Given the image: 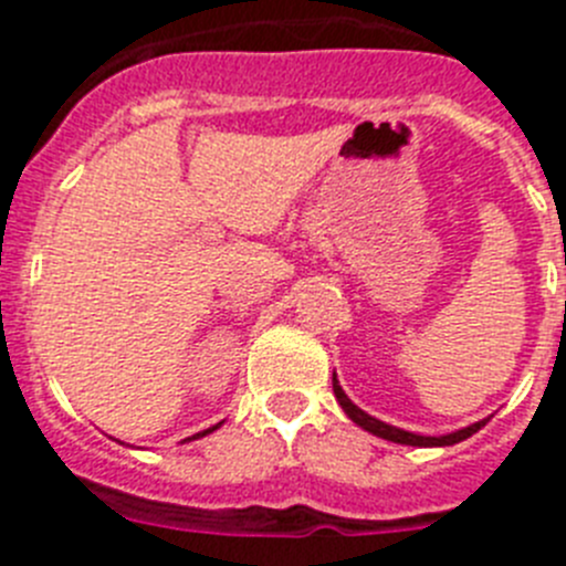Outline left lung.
I'll use <instances>...</instances> for the list:
<instances>
[{
  "label": "left lung",
  "mask_w": 566,
  "mask_h": 566,
  "mask_svg": "<svg viewBox=\"0 0 566 566\" xmlns=\"http://www.w3.org/2000/svg\"><path fill=\"white\" fill-rule=\"evenodd\" d=\"M332 385H334V397H337V402H339V408L345 411V417L352 419L354 424H359L363 431L374 433V437H379V439H388V442L411 444V448H448V444H457V442H462V439L473 437V433L482 431L484 424H488V419H482V422H473V424H468V428H459V431L444 433V437H422V433L402 431V428H397V424L382 422V419L371 417V413H365L363 408H357V405L348 399V394L343 391V385H339L337 374L332 377Z\"/></svg>",
  "instance_id": "1"
}]
</instances>
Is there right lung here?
<instances>
[{
  "mask_svg": "<svg viewBox=\"0 0 566 566\" xmlns=\"http://www.w3.org/2000/svg\"><path fill=\"white\" fill-rule=\"evenodd\" d=\"M218 424H221V422H218ZM218 424H212V428H207V431H201V433H195V437H189V442H192V439L207 437V433H212V431H218ZM184 442H187V439H184Z\"/></svg>",
  "mask_w": 566,
  "mask_h": 566,
  "instance_id": "add662e5",
  "label": "right lung"
}]
</instances>
